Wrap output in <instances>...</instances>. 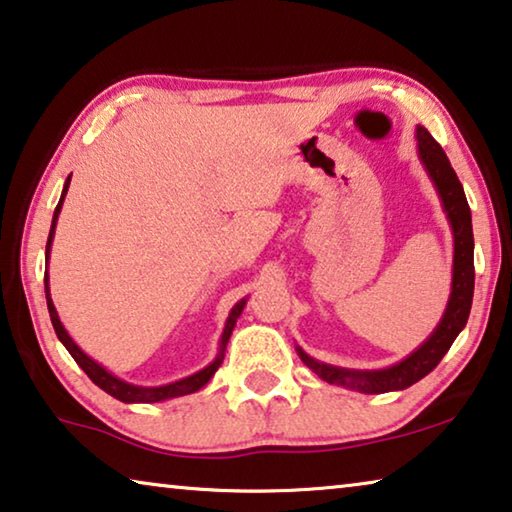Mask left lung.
<instances>
[{"mask_svg": "<svg viewBox=\"0 0 512 512\" xmlns=\"http://www.w3.org/2000/svg\"><path fill=\"white\" fill-rule=\"evenodd\" d=\"M417 148L421 164H424L428 177H431L437 193H440L442 207L453 230V280L449 303H446V310L440 323H437V328L433 330V335L428 337L415 353H410L408 358L387 369L358 371L332 367V364L310 358L303 348L296 346L300 360H303L316 376L326 380L330 385H342L346 389H355V392L362 394H385L415 385L417 380L428 376V373L440 364L451 344L456 342L460 330L467 326L474 298L472 212H469L465 191H462L456 170L451 168L449 157L444 154L442 145L421 125L417 127Z\"/></svg>", "mask_w": 512, "mask_h": 512, "instance_id": "8db88e82", "label": "left lung"}]
</instances>
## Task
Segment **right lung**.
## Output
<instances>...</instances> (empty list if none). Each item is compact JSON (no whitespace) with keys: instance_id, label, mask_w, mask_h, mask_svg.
Wrapping results in <instances>:
<instances>
[{"instance_id":"1","label":"right lung","mask_w":512,"mask_h":512,"mask_svg":"<svg viewBox=\"0 0 512 512\" xmlns=\"http://www.w3.org/2000/svg\"><path fill=\"white\" fill-rule=\"evenodd\" d=\"M68 186H70V177L66 180V186H63V193H61V200L59 205L54 209V218H52V230H50V237H47V248H45V257L50 259V250H52V239H54V227H56V218L61 214V205H63V198H66L68 193ZM45 298H47V310H50V319H52V326L56 337L61 339V344L68 348V353L75 358V362L79 364L81 369L88 378L93 380V383L104 389V392L111 394L113 399L123 401V403H157V401H166V399H175V396H184V394H193L198 392L200 387H205L209 383V378L214 376L216 369L221 367L223 362V355H225V346H227V339H230L232 330H234V323H237L239 314L243 312V307H246V298L239 300L237 305L232 307L230 316H227L225 321V330H223V337H221V348H218V355L216 360L209 364L198 373H193V376H186L182 380H175V383L170 385H159V387H141V385H132V383H125V380H120L109 373L107 369L102 367V364H97L95 360L88 358V355L81 351V348L72 342V337L63 328V323L59 321V314H56V307L52 303V296H50V282H47V273H45Z\"/></svg>"}]
</instances>
